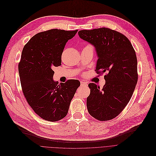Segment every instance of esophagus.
<instances>
[{
	"instance_id": "esophagus-1",
	"label": "esophagus",
	"mask_w": 156,
	"mask_h": 156,
	"mask_svg": "<svg viewBox=\"0 0 156 156\" xmlns=\"http://www.w3.org/2000/svg\"><path fill=\"white\" fill-rule=\"evenodd\" d=\"M87 86V84L85 82H84V81H80V86L82 87H86Z\"/></svg>"
}]
</instances>
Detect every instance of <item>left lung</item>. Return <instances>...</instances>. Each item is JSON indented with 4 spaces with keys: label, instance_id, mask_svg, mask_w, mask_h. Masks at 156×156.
Masks as SVG:
<instances>
[{
    "label": "left lung",
    "instance_id": "obj_1",
    "mask_svg": "<svg viewBox=\"0 0 156 156\" xmlns=\"http://www.w3.org/2000/svg\"><path fill=\"white\" fill-rule=\"evenodd\" d=\"M78 34L95 48L96 73H107L102 89L94 83L88 84V112L99 121L112 119L127 105L137 84L135 51L126 37L108 28L83 30Z\"/></svg>",
    "mask_w": 156,
    "mask_h": 156
}]
</instances>
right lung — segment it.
<instances>
[{
	"label": "right lung",
	"instance_id": "right-lung-1",
	"mask_svg": "<svg viewBox=\"0 0 156 156\" xmlns=\"http://www.w3.org/2000/svg\"><path fill=\"white\" fill-rule=\"evenodd\" d=\"M77 30L51 29L35 35L22 51L18 65L20 82L25 97L34 112L43 119L55 122L64 118L80 86L70 79L58 84L53 69L61 65L66 43Z\"/></svg>",
	"mask_w": 156,
	"mask_h": 156
}]
</instances>
